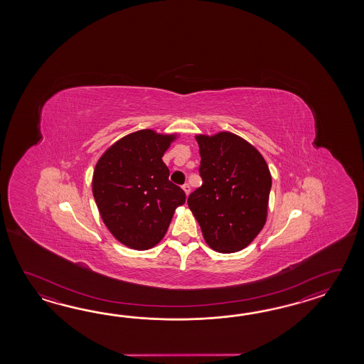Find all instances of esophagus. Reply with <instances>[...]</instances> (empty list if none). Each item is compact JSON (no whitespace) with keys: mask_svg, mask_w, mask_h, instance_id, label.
<instances>
[{"mask_svg":"<svg viewBox=\"0 0 364 364\" xmlns=\"http://www.w3.org/2000/svg\"><path fill=\"white\" fill-rule=\"evenodd\" d=\"M182 188H183V191H185L186 195H188L190 193V185L188 183H185V185L182 186Z\"/></svg>","mask_w":364,"mask_h":364,"instance_id":"esophagus-1","label":"esophagus"}]
</instances>
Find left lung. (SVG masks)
I'll use <instances>...</instances> for the list:
<instances>
[{
    "label": "left lung",
    "instance_id": "left-lung-1",
    "mask_svg": "<svg viewBox=\"0 0 364 364\" xmlns=\"http://www.w3.org/2000/svg\"><path fill=\"white\" fill-rule=\"evenodd\" d=\"M203 185L187 204L217 252H237L255 240L268 213L272 176L262 154L229 132L195 136Z\"/></svg>",
    "mask_w": 364,
    "mask_h": 364
}]
</instances>
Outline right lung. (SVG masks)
<instances>
[{
	"label": "right lung",
	"instance_id": "obj_1",
	"mask_svg": "<svg viewBox=\"0 0 364 364\" xmlns=\"http://www.w3.org/2000/svg\"><path fill=\"white\" fill-rule=\"evenodd\" d=\"M177 134L139 130L117 140L95 166L92 193L102 223L126 247H155L186 195L169 181L163 156Z\"/></svg>",
	"mask_w": 364,
	"mask_h": 364
}]
</instances>
